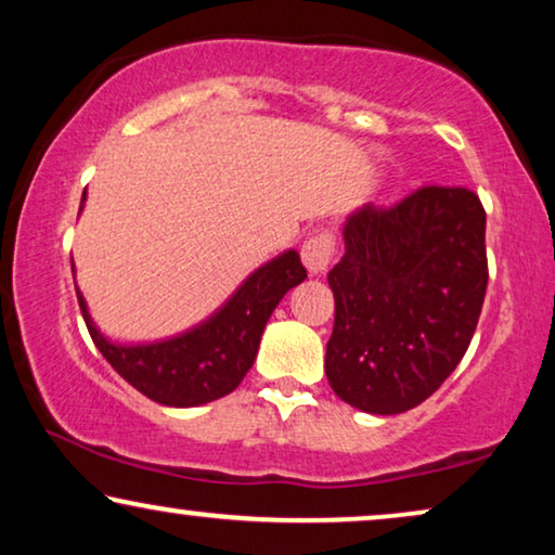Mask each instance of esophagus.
I'll return each instance as SVG.
<instances>
[{"mask_svg":"<svg viewBox=\"0 0 555 555\" xmlns=\"http://www.w3.org/2000/svg\"><path fill=\"white\" fill-rule=\"evenodd\" d=\"M333 253H336L333 237L328 232H321L302 245V264H306L310 275H323L331 268Z\"/></svg>","mask_w":555,"mask_h":555,"instance_id":"34e87169","label":"esophagus"}]
</instances>
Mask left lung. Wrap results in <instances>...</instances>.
<instances>
[{
    "label": "left lung",
    "mask_w": 555,
    "mask_h": 555,
    "mask_svg": "<svg viewBox=\"0 0 555 555\" xmlns=\"http://www.w3.org/2000/svg\"><path fill=\"white\" fill-rule=\"evenodd\" d=\"M328 272L336 323L325 376L346 404L401 414L457 369L488 291L485 209L465 186H424L391 209H356Z\"/></svg>",
    "instance_id": "1"
}]
</instances>
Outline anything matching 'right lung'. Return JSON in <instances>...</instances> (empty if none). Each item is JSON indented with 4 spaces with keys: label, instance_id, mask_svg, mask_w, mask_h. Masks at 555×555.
<instances>
[{
    "label": "right lung",
    "instance_id": "1",
    "mask_svg": "<svg viewBox=\"0 0 555 555\" xmlns=\"http://www.w3.org/2000/svg\"><path fill=\"white\" fill-rule=\"evenodd\" d=\"M86 192L80 211L86 207ZM75 278V264H73ZM308 278L300 255L285 249L245 278L237 291L194 328L149 344H118L98 328L75 285L88 333L103 359L143 397L164 406H202L222 399L253 369L264 325L291 287Z\"/></svg>",
    "mask_w": 555,
    "mask_h": 555
}]
</instances>
